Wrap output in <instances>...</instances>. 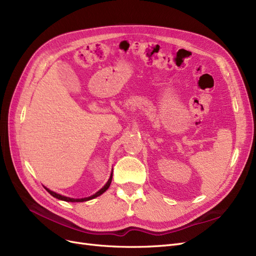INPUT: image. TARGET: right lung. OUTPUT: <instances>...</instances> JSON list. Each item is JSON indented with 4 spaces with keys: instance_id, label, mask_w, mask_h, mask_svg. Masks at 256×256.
<instances>
[{
    "instance_id": "add662e5",
    "label": "right lung",
    "mask_w": 256,
    "mask_h": 256,
    "mask_svg": "<svg viewBox=\"0 0 256 256\" xmlns=\"http://www.w3.org/2000/svg\"><path fill=\"white\" fill-rule=\"evenodd\" d=\"M111 182H112V173H111V176H110V178H109V180L106 182V184L104 186V187H102V189H100L99 191H97V192L95 193V194H92V196H88V198H68V196H62V194H58V193L54 192V191H51L50 189L46 188V187H44V189L47 190L52 196L56 198L58 200H65V202H72V203H76H76H78V202H86V200H90L95 198H97V196H102V193L106 192V191L108 190V188L110 187Z\"/></svg>"
}]
</instances>
